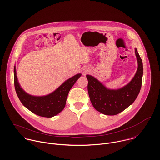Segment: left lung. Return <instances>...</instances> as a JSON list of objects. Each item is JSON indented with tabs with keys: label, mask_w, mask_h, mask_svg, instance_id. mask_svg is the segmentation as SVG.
I'll return each instance as SVG.
<instances>
[{
	"label": "left lung",
	"mask_w": 160,
	"mask_h": 160,
	"mask_svg": "<svg viewBox=\"0 0 160 160\" xmlns=\"http://www.w3.org/2000/svg\"><path fill=\"white\" fill-rule=\"evenodd\" d=\"M138 68L131 82L119 89H107L96 78L87 75L88 90L92 105L98 112L106 115H116L133 103L140 92L143 76V63L135 48Z\"/></svg>",
	"instance_id": "obj_1"
}]
</instances>
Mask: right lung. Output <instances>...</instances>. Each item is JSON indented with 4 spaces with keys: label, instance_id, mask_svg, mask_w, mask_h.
Here are the masks:
<instances>
[{
    "label": "right lung",
    "instance_id": "add662e5",
    "mask_svg": "<svg viewBox=\"0 0 160 160\" xmlns=\"http://www.w3.org/2000/svg\"><path fill=\"white\" fill-rule=\"evenodd\" d=\"M81 74H78L64 82L52 93L45 96H32L23 91L18 81L16 67H14V84L17 94L23 105L29 111L40 116L51 118L60 113L65 108L69 91Z\"/></svg>",
    "mask_w": 160,
    "mask_h": 160
}]
</instances>
